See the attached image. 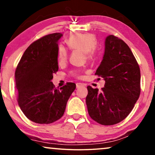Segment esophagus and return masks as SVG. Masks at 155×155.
Instances as JSON below:
<instances>
[{
	"label": "esophagus",
	"instance_id": "obj_1",
	"mask_svg": "<svg viewBox=\"0 0 155 155\" xmlns=\"http://www.w3.org/2000/svg\"><path fill=\"white\" fill-rule=\"evenodd\" d=\"M85 86V84L84 83H81V82H78V83H76V87L77 88H80L81 87H84Z\"/></svg>",
	"mask_w": 155,
	"mask_h": 155
}]
</instances>
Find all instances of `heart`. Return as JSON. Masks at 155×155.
<instances>
[{"label": "heart", "instance_id": "1", "mask_svg": "<svg viewBox=\"0 0 155 155\" xmlns=\"http://www.w3.org/2000/svg\"><path fill=\"white\" fill-rule=\"evenodd\" d=\"M66 43L72 50H79L85 54L87 58L90 60L94 58L99 53L97 47V39L94 35L90 33H76L70 36L66 39ZM68 58V50L63 44L58 48V58L59 61L63 62ZM73 76L78 77L80 72L74 71L71 72Z\"/></svg>", "mask_w": 155, "mask_h": 155}]
</instances>
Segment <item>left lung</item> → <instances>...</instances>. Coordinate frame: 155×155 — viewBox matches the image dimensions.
Wrapping results in <instances>:
<instances>
[{"instance_id": "left-lung-1", "label": "left lung", "mask_w": 155, "mask_h": 155, "mask_svg": "<svg viewBox=\"0 0 155 155\" xmlns=\"http://www.w3.org/2000/svg\"><path fill=\"white\" fill-rule=\"evenodd\" d=\"M95 74L104 78L105 84L101 91L87 87L89 115L104 126L122 121L140 94V71L129 46L115 36L107 37L104 54Z\"/></svg>"}]
</instances>
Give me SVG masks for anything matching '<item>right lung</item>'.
<instances>
[{
    "instance_id": "right-lung-1",
    "label": "right lung",
    "mask_w": 155,
    "mask_h": 155,
    "mask_svg": "<svg viewBox=\"0 0 155 155\" xmlns=\"http://www.w3.org/2000/svg\"><path fill=\"white\" fill-rule=\"evenodd\" d=\"M61 37V33H54L33 42L25 50L15 73L18 104L26 117L37 124L60 119L76 87L75 83L68 82L57 90L51 82L58 70V41Z\"/></svg>"
}]
</instances>
